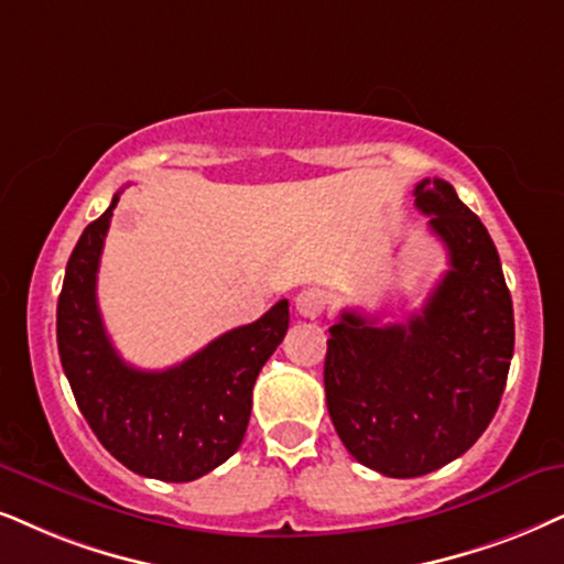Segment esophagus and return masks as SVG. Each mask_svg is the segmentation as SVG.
I'll return each instance as SVG.
<instances>
[{"label":"esophagus","instance_id":"obj_1","mask_svg":"<svg viewBox=\"0 0 564 564\" xmlns=\"http://www.w3.org/2000/svg\"><path fill=\"white\" fill-rule=\"evenodd\" d=\"M294 306H296V312L302 317L315 319L325 312L327 296H325V291H319V289H304L302 294H296Z\"/></svg>","mask_w":564,"mask_h":564}]
</instances>
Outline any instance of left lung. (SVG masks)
Wrapping results in <instances>:
<instances>
[{
	"label": "left lung",
	"instance_id": "1",
	"mask_svg": "<svg viewBox=\"0 0 564 564\" xmlns=\"http://www.w3.org/2000/svg\"><path fill=\"white\" fill-rule=\"evenodd\" d=\"M413 195L451 270L403 325L340 312L325 354L335 432L361 466L393 479L437 471L481 437L516 346L500 254L479 216L445 180H422Z\"/></svg>",
	"mask_w": 564,
	"mask_h": 564
}]
</instances>
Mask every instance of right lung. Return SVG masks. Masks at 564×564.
I'll return each mask as SVG.
<instances>
[{
    "label": "right lung",
    "mask_w": 564,
    "mask_h": 564,
    "mask_svg": "<svg viewBox=\"0 0 564 564\" xmlns=\"http://www.w3.org/2000/svg\"><path fill=\"white\" fill-rule=\"evenodd\" d=\"M119 192L69 254L56 346L77 409L119 463L148 479L195 481L229 460L245 440L252 388L289 330L281 299L258 323L234 327L182 365L145 372L111 346L96 299L98 262Z\"/></svg>",
    "instance_id": "1"
}]
</instances>
